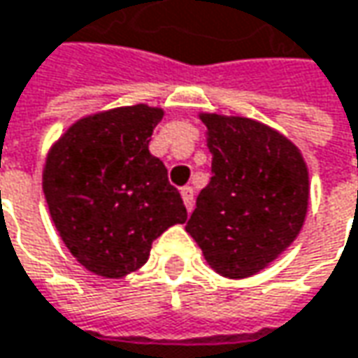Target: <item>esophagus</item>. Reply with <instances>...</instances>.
<instances>
[{
	"label": "esophagus",
	"instance_id": "obj_1",
	"mask_svg": "<svg viewBox=\"0 0 358 358\" xmlns=\"http://www.w3.org/2000/svg\"><path fill=\"white\" fill-rule=\"evenodd\" d=\"M180 194H182V200H184V204H186V210L190 213V210L194 208V190H192L190 186H184V188L180 190Z\"/></svg>",
	"mask_w": 358,
	"mask_h": 358
}]
</instances>
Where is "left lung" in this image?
I'll list each match as a JSON object with an SVG mask.
<instances>
[{
  "mask_svg": "<svg viewBox=\"0 0 358 358\" xmlns=\"http://www.w3.org/2000/svg\"><path fill=\"white\" fill-rule=\"evenodd\" d=\"M213 178L200 190L186 233L206 263L241 280L294 243L308 213L310 180L300 150L255 119L200 113Z\"/></svg>",
  "mask_w": 358,
  "mask_h": 358,
  "instance_id": "8db88e82",
  "label": "left lung"
}]
</instances>
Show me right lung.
Instances as JSON below:
<instances>
[{
  "instance_id": "1",
  "label": "right lung",
  "mask_w": 358,
  "mask_h": 358,
  "mask_svg": "<svg viewBox=\"0 0 358 358\" xmlns=\"http://www.w3.org/2000/svg\"><path fill=\"white\" fill-rule=\"evenodd\" d=\"M162 117L143 103L83 117L46 156L42 188L54 227L95 275L119 280L139 269L152 243L188 217L148 148Z\"/></svg>"
}]
</instances>
